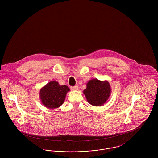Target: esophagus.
Segmentation results:
<instances>
[{
  "mask_svg": "<svg viewBox=\"0 0 158 158\" xmlns=\"http://www.w3.org/2000/svg\"><path fill=\"white\" fill-rule=\"evenodd\" d=\"M71 89L72 90H77L79 89V88L77 86H75L71 87Z\"/></svg>",
  "mask_w": 158,
  "mask_h": 158,
  "instance_id": "34e87169",
  "label": "esophagus"
}]
</instances>
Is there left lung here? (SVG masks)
Here are the masks:
<instances>
[{
	"label": "left lung",
	"mask_w": 158,
	"mask_h": 158,
	"mask_svg": "<svg viewBox=\"0 0 158 158\" xmlns=\"http://www.w3.org/2000/svg\"><path fill=\"white\" fill-rule=\"evenodd\" d=\"M111 92V86L108 81L91 79L86 83V88L83 93L87 101L93 106H101L107 101Z\"/></svg>",
	"instance_id": "8db88e82"
}]
</instances>
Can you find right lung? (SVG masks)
I'll return each mask as SVG.
<instances>
[{
  "label": "right lung",
  "instance_id": "right-lung-1",
  "mask_svg": "<svg viewBox=\"0 0 158 158\" xmlns=\"http://www.w3.org/2000/svg\"><path fill=\"white\" fill-rule=\"evenodd\" d=\"M70 89L66 85H60L56 81H51L41 88L39 93L40 99L45 107L55 109L60 107L65 100Z\"/></svg>",
  "mask_w": 158,
  "mask_h": 158
}]
</instances>
